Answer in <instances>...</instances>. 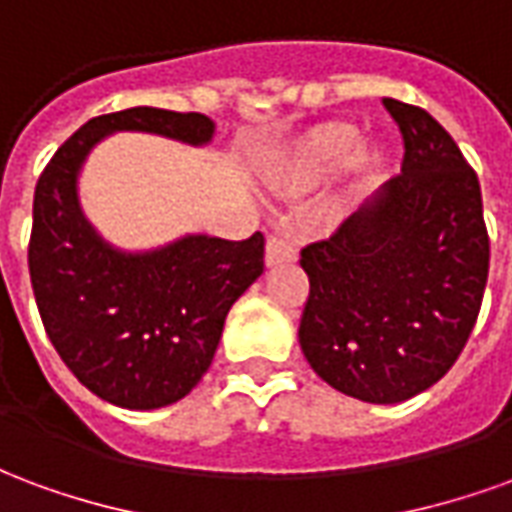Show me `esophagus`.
<instances>
[{
  "label": "esophagus",
  "instance_id": "34e87169",
  "mask_svg": "<svg viewBox=\"0 0 512 512\" xmlns=\"http://www.w3.org/2000/svg\"><path fill=\"white\" fill-rule=\"evenodd\" d=\"M296 260V246L285 235H268L266 241V266H282Z\"/></svg>",
  "mask_w": 512,
  "mask_h": 512
}]
</instances>
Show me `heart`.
Instances as JSON below:
<instances>
[{
  "mask_svg": "<svg viewBox=\"0 0 512 512\" xmlns=\"http://www.w3.org/2000/svg\"><path fill=\"white\" fill-rule=\"evenodd\" d=\"M359 131L351 123H321L290 139L263 164V180L279 197H301L348 167L359 175L384 169L386 156L378 147L356 145Z\"/></svg>",
  "mask_w": 512,
  "mask_h": 512,
  "instance_id": "obj_1",
  "label": "heart"
}]
</instances>
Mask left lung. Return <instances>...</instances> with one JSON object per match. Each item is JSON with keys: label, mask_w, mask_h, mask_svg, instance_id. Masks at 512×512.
Returning <instances> with one entry per match:
<instances>
[{"label": "left lung", "mask_w": 512, "mask_h": 512, "mask_svg": "<svg viewBox=\"0 0 512 512\" xmlns=\"http://www.w3.org/2000/svg\"><path fill=\"white\" fill-rule=\"evenodd\" d=\"M384 106L403 134V172L332 238L301 249V351L326 384L365 403H403L455 365L491 257L480 180L455 139L419 106Z\"/></svg>", "instance_id": "left-lung-1"}]
</instances>
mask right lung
I'll return each mask as SVG.
<instances>
[{
    "instance_id": "obj_1",
    "label": "right lung",
    "mask_w": 512,
    "mask_h": 512,
    "mask_svg": "<svg viewBox=\"0 0 512 512\" xmlns=\"http://www.w3.org/2000/svg\"><path fill=\"white\" fill-rule=\"evenodd\" d=\"M200 112L134 106L93 117L54 153L32 202L29 277L51 345L93 395L134 411L175 403L200 384L224 318L263 274V235H183L150 252L104 241L79 205V172L104 136L145 131L208 145Z\"/></svg>"
}]
</instances>
